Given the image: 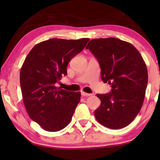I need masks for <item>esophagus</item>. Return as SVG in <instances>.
Wrapping results in <instances>:
<instances>
[{
  "label": "esophagus",
  "mask_w": 160,
  "mask_h": 160,
  "mask_svg": "<svg viewBox=\"0 0 160 160\" xmlns=\"http://www.w3.org/2000/svg\"><path fill=\"white\" fill-rule=\"evenodd\" d=\"M82 96H85V97H89V96H91L92 94H89V93H87V92H82Z\"/></svg>",
  "instance_id": "34e87169"
}]
</instances>
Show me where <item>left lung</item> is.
Returning a JSON list of instances; mask_svg holds the SVG:
<instances>
[{
    "instance_id": "8db88e82",
    "label": "left lung",
    "mask_w": 160,
    "mask_h": 160,
    "mask_svg": "<svg viewBox=\"0 0 160 160\" xmlns=\"http://www.w3.org/2000/svg\"><path fill=\"white\" fill-rule=\"evenodd\" d=\"M86 49L98 60L102 82L112 88L110 93L97 94L101 103L95 111L96 119L114 130L128 126L141 111L148 84L141 54L130 43L116 38L92 39Z\"/></svg>"
}]
</instances>
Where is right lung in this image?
<instances>
[{
    "label": "right lung",
    "mask_w": 160,
    "mask_h": 160,
    "mask_svg": "<svg viewBox=\"0 0 160 160\" xmlns=\"http://www.w3.org/2000/svg\"><path fill=\"white\" fill-rule=\"evenodd\" d=\"M89 38H51L30 50L20 71V86L26 111L43 130L57 132L71 121L80 101L79 92L66 91L55 84L67 75V65L82 52Z\"/></svg>",
    "instance_id": "obj_1"
}]
</instances>
